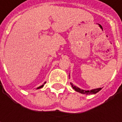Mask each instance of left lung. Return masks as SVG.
I'll return each mask as SVG.
<instances>
[{
	"label": "left lung",
	"instance_id": "obj_1",
	"mask_svg": "<svg viewBox=\"0 0 122 122\" xmlns=\"http://www.w3.org/2000/svg\"><path fill=\"white\" fill-rule=\"evenodd\" d=\"M71 86L73 87V88L75 90L76 92H78L79 93H81L83 94H96L97 92L101 90L102 88H97V89H94V90H81L80 88H79L77 87L73 86L72 83H71Z\"/></svg>",
	"mask_w": 122,
	"mask_h": 122
}]
</instances>
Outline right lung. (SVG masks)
<instances>
[{
    "label": "right lung",
    "mask_w": 122,
    "mask_h": 122,
    "mask_svg": "<svg viewBox=\"0 0 122 122\" xmlns=\"http://www.w3.org/2000/svg\"><path fill=\"white\" fill-rule=\"evenodd\" d=\"M45 83H46V82H45ZM44 83V84H45ZM44 84H43V85H42V86H40V87H38V88H37V89H39V88H41V87H42L43 86H44Z\"/></svg>",
    "instance_id": "right-lung-1"
}]
</instances>
